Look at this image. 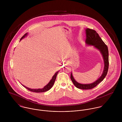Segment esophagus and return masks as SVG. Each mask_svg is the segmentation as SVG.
I'll return each instance as SVG.
<instances>
[{"label": "esophagus", "mask_w": 122, "mask_h": 122, "mask_svg": "<svg viewBox=\"0 0 122 122\" xmlns=\"http://www.w3.org/2000/svg\"><path fill=\"white\" fill-rule=\"evenodd\" d=\"M64 65H67V61H64Z\"/></svg>", "instance_id": "obj_1"}]
</instances>
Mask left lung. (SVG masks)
<instances>
[{
	"instance_id": "1",
	"label": "left lung",
	"mask_w": 122,
	"mask_h": 122,
	"mask_svg": "<svg viewBox=\"0 0 122 122\" xmlns=\"http://www.w3.org/2000/svg\"><path fill=\"white\" fill-rule=\"evenodd\" d=\"M86 44L88 45L93 46L100 51L104 60V68L103 71V73L101 77L94 82L89 84H82L78 83L73 77L72 73H71L70 78L75 86L78 89L83 90L92 89L94 87H96L100 82L102 81L107 74L109 66L108 50L107 46L95 30L88 28L86 29Z\"/></svg>"
}]
</instances>
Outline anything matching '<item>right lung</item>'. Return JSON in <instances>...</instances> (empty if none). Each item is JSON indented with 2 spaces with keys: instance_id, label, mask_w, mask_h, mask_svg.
Returning a JSON list of instances; mask_svg holds the SVG:
<instances>
[{
  "instance_id": "add662e5",
  "label": "right lung",
  "mask_w": 122,
  "mask_h": 122,
  "mask_svg": "<svg viewBox=\"0 0 122 122\" xmlns=\"http://www.w3.org/2000/svg\"><path fill=\"white\" fill-rule=\"evenodd\" d=\"M28 34V33H26L25 35H23L21 38H20V40H21L22 39H23V38H24ZM59 71L56 72L55 74L53 75V76H52V79L50 80V81L49 82V83L46 85V86L45 87H44L42 89H30V88H29L28 87H26L25 86L22 85V86H23L24 87H25V88H26L27 89H28V90L31 91V92H45L46 91H47L48 90H49L52 87L54 82H55V79H56V76H57V75Z\"/></svg>"
}]
</instances>
